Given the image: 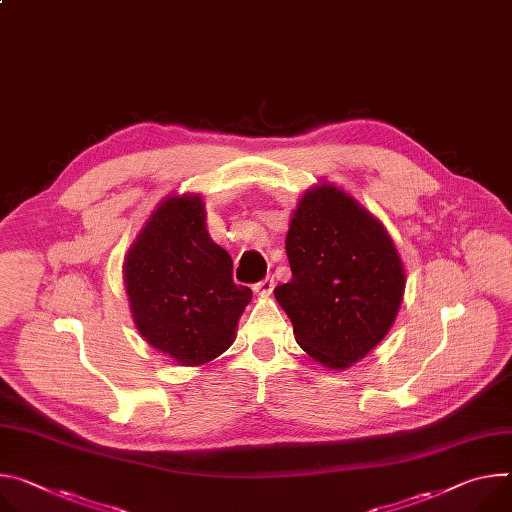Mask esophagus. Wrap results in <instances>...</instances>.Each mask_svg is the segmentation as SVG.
Masks as SVG:
<instances>
[{
    "label": "esophagus",
    "instance_id": "esophagus-1",
    "mask_svg": "<svg viewBox=\"0 0 512 512\" xmlns=\"http://www.w3.org/2000/svg\"><path fill=\"white\" fill-rule=\"evenodd\" d=\"M273 286H275V284H273V277H265V280H261L259 284L253 286V290H255V294L267 298V296L273 292Z\"/></svg>",
    "mask_w": 512,
    "mask_h": 512
}]
</instances>
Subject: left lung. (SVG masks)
I'll use <instances>...</instances> for the list:
<instances>
[{
	"label": "left lung",
	"mask_w": 512,
	"mask_h": 512,
	"mask_svg": "<svg viewBox=\"0 0 512 512\" xmlns=\"http://www.w3.org/2000/svg\"><path fill=\"white\" fill-rule=\"evenodd\" d=\"M292 280L273 296L296 343L320 365L347 369L388 335L406 273L386 226L335 183L308 188L286 235Z\"/></svg>",
	"instance_id": "1"
}]
</instances>
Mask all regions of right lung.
<instances>
[{
	"label": "right lung",
	"mask_w": 512,
	"mask_h": 512,
	"mask_svg": "<svg viewBox=\"0 0 512 512\" xmlns=\"http://www.w3.org/2000/svg\"><path fill=\"white\" fill-rule=\"evenodd\" d=\"M124 284L141 337L177 365L222 355L253 292L232 282V259L206 230L200 194L161 200L124 255Z\"/></svg>",
	"instance_id": "obj_1"
}]
</instances>
